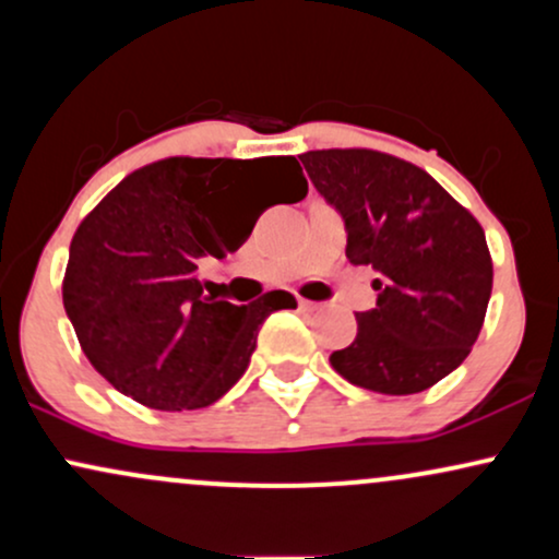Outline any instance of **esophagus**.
<instances>
[{
    "label": "esophagus",
    "instance_id": "1",
    "mask_svg": "<svg viewBox=\"0 0 559 559\" xmlns=\"http://www.w3.org/2000/svg\"><path fill=\"white\" fill-rule=\"evenodd\" d=\"M297 301H299V310H316V307H318L316 301H310V299H301V297H299Z\"/></svg>",
    "mask_w": 559,
    "mask_h": 559
}]
</instances>
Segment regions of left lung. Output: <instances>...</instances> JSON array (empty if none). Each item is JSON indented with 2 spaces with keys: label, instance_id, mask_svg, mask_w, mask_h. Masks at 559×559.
Returning <instances> with one entry per match:
<instances>
[{
  "label": "left lung",
  "instance_id": "obj_1",
  "mask_svg": "<svg viewBox=\"0 0 559 559\" xmlns=\"http://www.w3.org/2000/svg\"><path fill=\"white\" fill-rule=\"evenodd\" d=\"M344 217L346 258L378 273L373 310L331 365L355 386L404 396L431 389L476 344L491 297V254L480 223L407 159L376 150L299 157Z\"/></svg>",
  "mask_w": 559,
  "mask_h": 559
}]
</instances>
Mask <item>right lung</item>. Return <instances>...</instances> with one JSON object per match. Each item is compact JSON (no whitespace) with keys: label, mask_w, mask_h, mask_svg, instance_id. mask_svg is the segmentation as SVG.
Instances as JSON below:
<instances>
[{"label":"right lung","mask_w":559,"mask_h":559,"mask_svg":"<svg viewBox=\"0 0 559 559\" xmlns=\"http://www.w3.org/2000/svg\"><path fill=\"white\" fill-rule=\"evenodd\" d=\"M307 197L294 157H168L123 178L70 241L62 305L83 355L120 394L165 413L221 400L247 370L258 331L288 292L252 305L202 297V258H226L252 234L258 197Z\"/></svg>","instance_id":"1"}]
</instances>
